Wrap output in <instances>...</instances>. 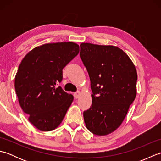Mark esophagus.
<instances>
[{
    "instance_id": "34e87169",
    "label": "esophagus",
    "mask_w": 161,
    "mask_h": 161,
    "mask_svg": "<svg viewBox=\"0 0 161 161\" xmlns=\"http://www.w3.org/2000/svg\"><path fill=\"white\" fill-rule=\"evenodd\" d=\"M80 91H77L74 93V97H75V98H76V99H77L79 97H80Z\"/></svg>"
}]
</instances>
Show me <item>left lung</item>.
I'll return each instance as SVG.
<instances>
[{"label":"left lung","instance_id":"left-lung-1","mask_svg":"<svg viewBox=\"0 0 161 161\" xmlns=\"http://www.w3.org/2000/svg\"><path fill=\"white\" fill-rule=\"evenodd\" d=\"M80 55L91 81L92 104L84 111L86 128L105 136L117 129L136 96L137 72L124 51L114 46L82 43Z\"/></svg>","mask_w":161,"mask_h":161}]
</instances>
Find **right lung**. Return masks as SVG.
<instances>
[{
	"label": "right lung",
	"mask_w": 161,
	"mask_h": 161,
	"mask_svg": "<svg viewBox=\"0 0 161 161\" xmlns=\"http://www.w3.org/2000/svg\"><path fill=\"white\" fill-rule=\"evenodd\" d=\"M79 51L73 42L43 44L29 52L19 65L14 81L17 97L29 121L40 131L56 129L73 101V95L57 85L62 81L63 68Z\"/></svg>",
	"instance_id": "right-lung-1"
}]
</instances>
